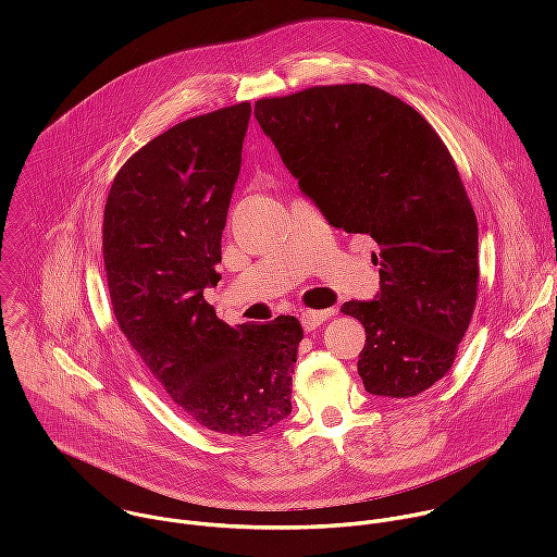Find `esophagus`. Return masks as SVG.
Wrapping results in <instances>:
<instances>
[{
	"mask_svg": "<svg viewBox=\"0 0 557 557\" xmlns=\"http://www.w3.org/2000/svg\"><path fill=\"white\" fill-rule=\"evenodd\" d=\"M333 312H335L333 308H329V310H304V312H301V317H299L304 331H314V329H320Z\"/></svg>",
	"mask_w": 557,
	"mask_h": 557,
	"instance_id": "34e87169",
	"label": "esophagus"
}]
</instances>
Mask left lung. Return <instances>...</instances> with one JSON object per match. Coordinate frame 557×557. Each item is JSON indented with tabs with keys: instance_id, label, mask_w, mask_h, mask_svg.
<instances>
[{
	"instance_id": "left-lung-1",
	"label": "left lung",
	"mask_w": 557,
	"mask_h": 557,
	"mask_svg": "<svg viewBox=\"0 0 557 557\" xmlns=\"http://www.w3.org/2000/svg\"><path fill=\"white\" fill-rule=\"evenodd\" d=\"M256 119L329 224L376 243L379 293L342 306L366 329V392L406 399L432 387L479 284V224L447 147L412 106L366 84L260 99Z\"/></svg>"
}]
</instances>
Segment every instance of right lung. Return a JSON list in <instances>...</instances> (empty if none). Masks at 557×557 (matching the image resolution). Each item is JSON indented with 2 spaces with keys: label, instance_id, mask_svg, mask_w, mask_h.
Returning <instances> with one entry per match:
<instances>
[{
  "label": "right lung",
  "instance_id": "obj_1",
  "mask_svg": "<svg viewBox=\"0 0 557 557\" xmlns=\"http://www.w3.org/2000/svg\"><path fill=\"white\" fill-rule=\"evenodd\" d=\"M251 103L183 121L119 170L103 260L116 322L176 406L202 428L253 436L290 414L301 324L280 314L231 329L205 301L240 176Z\"/></svg>",
  "mask_w": 557,
  "mask_h": 557
}]
</instances>
